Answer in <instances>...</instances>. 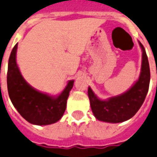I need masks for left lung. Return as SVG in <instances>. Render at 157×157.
Wrapping results in <instances>:
<instances>
[{
	"label": "left lung",
	"instance_id": "1",
	"mask_svg": "<svg viewBox=\"0 0 157 157\" xmlns=\"http://www.w3.org/2000/svg\"><path fill=\"white\" fill-rule=\"evenodd\" d=\"M142 51L141 69L138 80L125 93L113 96L106 101L99 99L93 90L88 87L90 107L97 120L110 123H119L131 119L143 104L150 84L149 62L146 50L139 41Z\"/></svg>",
	"mask_w": 157,
	"mask_h": 157
}]
</instances>
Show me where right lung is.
<instances>
[{"label":"right lung","mask_w":157,"mask_h":157,"mask_svg":"<svg viewBox=\"0 0 157 157\" xmlns=\"http://www.w3.org/2000/svg\"><path fill=\"white\" fill-rule=\"evenodd\" d=\"M17 44L11 51L7 71L8 94L12 104L28 122L46 126L61 119L67 107V98L74 81H69L59 96H52L31 86L23 78L17 64Z\"/></svg>","instance_id":"1"}]
</instances>
